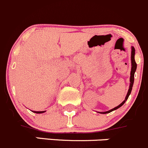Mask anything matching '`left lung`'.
I'll return each instance as SVG.
<instances>
[{
  "mask_svg": "<svg viewBox=\"0 0 148 148\" xmlns=\"http://www.w3.org/2000/svg\"><path fill=\"white\" fill-rule=\"evenodd\" d=\"M134 54H135V49H134V47H132V53H131V61H132V69H131V73H130V88H129L128 92H127V96L125 97V100L122 102L120 105H119L118 106L115 107L114 108L111 109L110 110H108V111H106V112H99L100 114H108V113L111 112L113 110H115L116 109H118L119 108H120L121 106H122L124 104L126 101L128 99L129 96H130V93H131L132 90V87H133V84H134V73H135L136 69H137V64L135 62V60H134Z\"/></svg>",
  "mask_w": 148,
  "mask_h": 148,
  "instance_id": "8db88e82",
  "label": "left lung"
}]
</instances>
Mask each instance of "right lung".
<instances>
[{"instance_id":"obj_1","label":"right lung","mask_w":148,"mask_h":148,"mask_svg":"<svg viewBox=\"0 0 148 148\" xmlns=\"http://www.w3.org/2000/svg\"><path fill=\"white\" fill-rule=\"evenodd\" d=\"M32 112L36 113V114H42V113L45 112V111H32Z\"/></svg>"}]
</instances>
